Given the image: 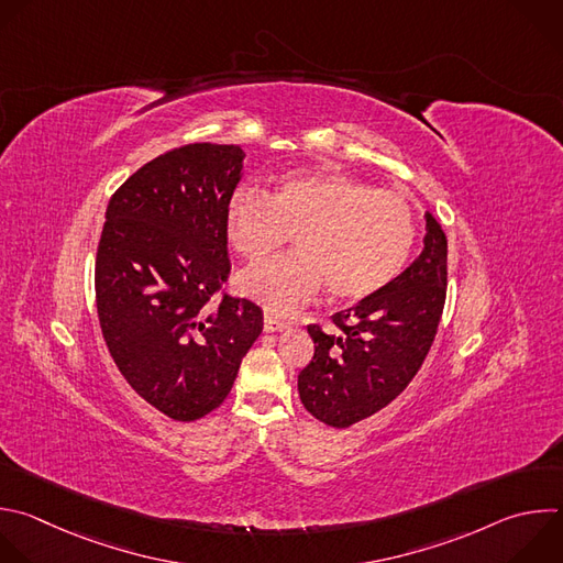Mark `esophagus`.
Here are the masks:
<instances>
[{
  "mask_svg": "<svg viewBox=\"0 0 563 563\" xmlns=\"http://www.w3.org/2000/svg\"><path fill=\"white\" fill-rule=\"evenodd\" d=\"M285 329H289V322L287 320H280V318H276V316H272V313H265V331H285Z\"/></svg>",
  "mask_w": 563,
  "mask_h": 563,
  "instance_id": "esophagus-1",
  "label": "esophagus"
}]
</instances>
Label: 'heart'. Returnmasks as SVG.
<instances>
[{
  "label": "heart",
  "mask_w": 563,
  "mask_h": 563,
  "mask_svg": "<svg viewBox=\"0 0 563 563\" xmlns=\"http://www.w3.org/2000/svg\"><path fill=\"white\" fill-rule=\"evenodd\" d=\"M230 245L247 263L267 261L296 234L298 254L239 276L243 294L291 311L322 285L338 302L376 296L405 269L418 236L409 199L335 172H294L274 195L241 187L225 208Z\"/></svg>",
  "instance_id": "obj_1"
}]
</instances>
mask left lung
Masks as SVG:
<instances>
[{"label":"left lung","mask_w":563,"mask_h":563,"mask_svg":"<svg viewBox=\"0 0 563 563\" xmlns=\"http://www.w3.org/2000/svg\"><path fill=\"white\" fill-rule=\"evenodd\" d=\"M446 300V234L427 212L422 254L383 291L331 316L338 331H307L316 344L298 394L320 422L346 429L394 402L416 378Z\"/></svg>","instance_id":"8db88e82"}]
</instances>
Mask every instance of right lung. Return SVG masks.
Here are the masks:
<instances>
[{"label": "right lung", "mask_w": 563, "mask_h": 563, "mask_svg": "<svg viewBox=\"0 0 563 563\" xmlns=\"http://www.w3.org/2000/svg\"><path fill=\"white\" fill-rule=\"evenodd\" d=\"M239 145L190 143L139 167L112 195L95 263L97 313L128 385L192 422L223 405L263 331L247 298H214L230 276L225 208Z\"/></svg>", "instance_id": "add662e5"}]
</instances>
